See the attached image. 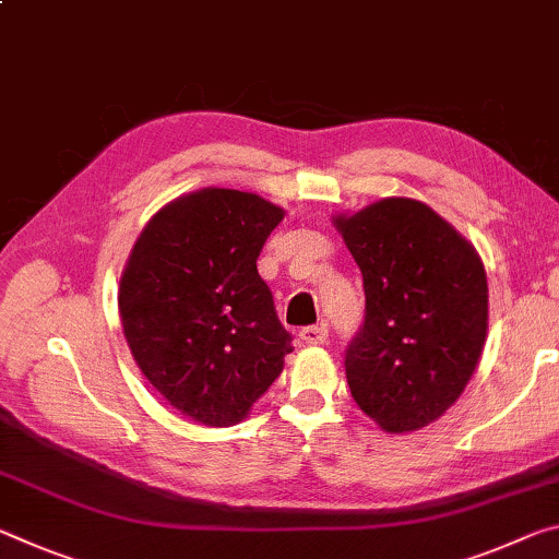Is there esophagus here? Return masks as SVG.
<instances>
[{
	"label": "esophagus",
	"mask_w": 559,
	"mask_h": 559,
	"mask_svg": "<svg viewBox=\"0 0 559 559\" xmlns=\"http://www.w3.org/2000/svg\"><path fill=\"white\" fill-rule=\"evenodd\" d=\"M298 335H300V341L308 345H323L328 338V328L325 325H308Z\"/></svg>",
	"instance_id": "obj_1"
}]
</instances>
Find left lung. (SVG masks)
<instances>
[{
    "label": "left lung",
    "mask_w": 559,
    "mask_h": 559,
    "mask_svg": "<svg viewBox=\"0 0 559 559\" xmlns=\"http://www.w3.org/2000/svg\"><path fill=\"white\" fill-rule=\"evenodd\" d=\"M356 259L366 321L345 350L353 401L391 436L463 395L487 338V278L467 238L423 201L391 197L333 216Z\"/></svg>",
    "instance_id": "8db88e82"
}]
</instances>
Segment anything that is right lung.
<instances>
[{
  "mask_svg": "<svg viewBox=\"0 0 559 559\" xmlns=\"http://www.w3.org/2000/svg\"><path fill=\"white\" fill-rule=\"evenodd\" d=\"M283 216L259 193H183L148 218L121 271L131 356L168 405L209 428L241 423L294 350L255 269Z\"/></svg>",
  "mask_w": 559,
  "mask_h": 559,
  "instance_id": "add662e5",
  "label": "right lung"
}]
</instances>
